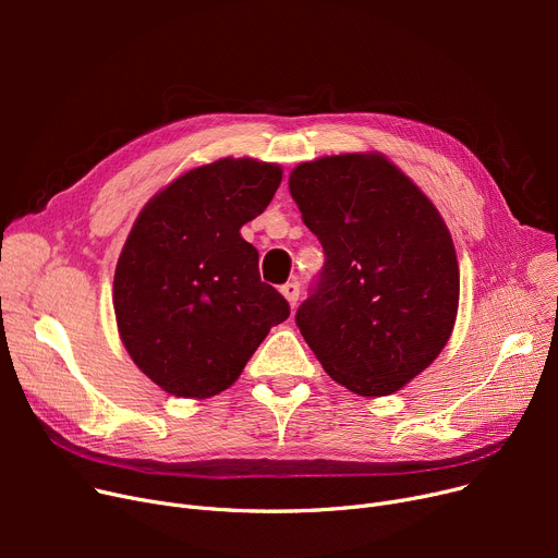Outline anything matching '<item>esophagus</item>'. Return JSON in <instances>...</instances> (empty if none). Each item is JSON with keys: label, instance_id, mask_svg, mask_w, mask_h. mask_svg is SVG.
Masks as SVG:
<instances>
[{"label": "esophagus", "instance_id": "esophagus-1", "mask_svg": "<svg viewBox=\"0 0 558 558\" xmlns=\"http://www.w3.org/2000/svg\"><path fill=\"white\" fill-rule=\"evenodd\" d=\"M280 291H282V296L287 299V303H289L291 307H296L299 296H301V284H299L296 280H291V282L282 284V287H280Z\"/></svg>", "mask_w": 558, "mask_h": 558}]
</instances>
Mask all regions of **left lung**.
<instances>
[{
    "label": "left lung",
    "mask_w": 558,
    "mask_h": 558,
    "mask_svg": "<svg viewBox=\"0 0 558 558\" xmlns=\"http://www.w3.org/2000/svg\"><path fill=\"white\" fill-rule=\"evenodd\" d=\"M289 192L326 255L296 312L303 339L345 389L398 391L452 335L459 267L448 226L377 154L303 162Z\"/></svg>",
    "instance_id": "1"
}]
</instances>
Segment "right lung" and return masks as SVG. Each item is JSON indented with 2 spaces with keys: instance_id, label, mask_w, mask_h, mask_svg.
<instances>
[{
  "instance_id": "1",
  "label": "right lung",
  "mask_w": 558,
  "mask_h": 558,
  "mask_svg": "<svg viewBox=\"0 0 558 558\" xmlns=\"http://www.w3.org/2000/svg\"><path fill=\"white\" fill-rule=\"evenodd\" d=\"M280 181L278 165L221 158L183 173L140 213L117 262L112 303L129 355L167 393L228 389L289 316L240 234Z\"/></svg>"
}]
</instances>
